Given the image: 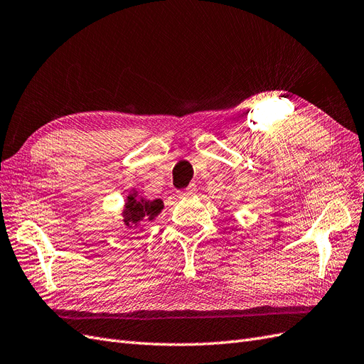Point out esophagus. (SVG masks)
<instances>
[{
    "instance_id": "esophagus-1",
    "label": "esophagus",
    "mask_w": 364,
    "mask_h": 364,
    "mask_svg": "<svg viewBox=\"0 0 364 364\" xmlns=\"http://www.w3.org/2000/svg\"><path fill=\"white\" fill-rule=\"evenodd\" d=\"M196 193V185H190L188 188L186 190H183L182 193H181V198H191V196Z\"/></svg>"
}]
</instances>
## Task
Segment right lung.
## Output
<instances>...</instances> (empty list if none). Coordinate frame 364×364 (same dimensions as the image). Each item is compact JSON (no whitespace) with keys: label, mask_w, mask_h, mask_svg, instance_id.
<instances>
[{"label":"right lung","mask_w":364,"mask_h":364,"mask_svg":"<svg viewBox=\"0 0 364 364\" xmlns=\"http://www.w3.org/2000/svg\"><path fill=\"white\" fill-rule=\"evenodd\" d=\"M164 210V202L161 199L146 200L142 196H137V191L133 190L127 196L125 206L122 210V222L125 228L134 230L139 228L146 220H154ZM142 231V230H141Z\"/></svg>","instance_id":"1"}]
</instances>
